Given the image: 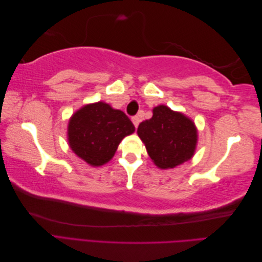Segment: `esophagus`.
I'll return each mask as SVG.
<instances>
[{
  "label": "esophagus",
  "instance_id": "34e87169",
  "mask_svg": "<svg viewBox=\"0 0 262 262\" xmlns=\"http://www.w3.org/2000/svg\"><path fill=\"white\" fill-rule=\"evenodd\" d=\"M140 117L139 116H134V117H132V122H133V124H134V126H136V128H138V125H139V123H140Z\"/></svg>",
  "mask_w": 262,
  "mask_h": 262
}]
</instances>
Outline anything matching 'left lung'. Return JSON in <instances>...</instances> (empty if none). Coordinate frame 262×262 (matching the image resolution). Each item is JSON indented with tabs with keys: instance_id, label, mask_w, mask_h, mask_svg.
I'll use <instances>...</instances> for the list:
<instances>
[{
	"instance_id": "1",
	"label": "left lung",
	"mask_w": 262,
	"mask_h": 262,
	"mask_svg": "<svg viewBox=\"0 0 262 262\" xmlns=\"http://www.w3.org/2000/svg\"><path fill=\"white\" fill-rule=\"evenodd\" d=\"M138 136L154 164L162 169L173 168L189 161L198 141L192 120L164 105L155 107L153 117L139 124Z\"/></svg>"
}]
</instances>
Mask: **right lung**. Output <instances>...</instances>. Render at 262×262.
Returning <instances> with one entry per match:
<instances>
[{
	"label": "right lung",
	"instance_id": "1",
	"mask_svg": "<svg viewBox=\"0 0 262 262\" xmlns=\"http://www.w3.org/2000/svg\"><path fill=\"white\" fill-rule=\"evenodd\" d=\"M136 130L121 110L104 101L85 105L71 117L68 140L71 149L92 166H101L114 157L124 137Z\"/></svg>",
	"mask_w": 262,
	"mask_h": 262
}]
</instances>
